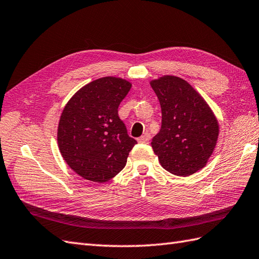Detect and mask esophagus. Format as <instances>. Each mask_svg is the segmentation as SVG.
<instances>
[{"label":"esophagus","instance_id":"esophagus-1","mask_svg":"<svg viewBox=\"0 0 259 259\" xmlns=\"http://www.w3.org/2000/svg\"><path fill=\"white\" fill-rule=\"evenodd\" d=\"M150 141V135L144 134L140 138H138V142L139 143H148Z\"/></svg>","mask_w":259,"mask_h":259}]
</instances>
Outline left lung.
I'll return each mask as SVG.
<instances>
[{
    "mask_svg": "<svg viewBox=\"0 0 259 259\" xmlns=\"http://www.w3.org/2000/svg\"><path fill=\"white\" fill-rule=\"evenodd\" d=\"M160 101L162 124L151 146L160 164L178 177L203 169L218 142L220 125L211 107L182 78L171 75L150 81Z\"/></svg>",
    "mask_w": 259,
    "mask_h": 259,
    "instance_id": "8db88e82",
    "label": "left lung"
}]
</instances>
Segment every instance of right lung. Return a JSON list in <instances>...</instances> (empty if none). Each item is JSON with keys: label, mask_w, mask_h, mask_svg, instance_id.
<instances>
[{"label": "right lung", "mask_w": 259, "mask_h": 259, "mask_svg": "<svg viewBox=\"0 0 259 259\" xmlns=\"http://www.w3.org/2000/svg\"><path fill=\"white\" fill-rule=\"evenodd\" d=\"M131 82L102 77L80 88L59 119L57 142L66 163L78 176L104 183L121 171L137 141L118 116Z\"/></svg>", "instance_id": "right-lung-1"}]
</instances>
